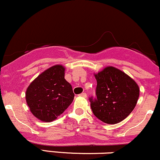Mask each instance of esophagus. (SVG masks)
I'll return each mask as SVG.
<instances>
[{"instance_id":"obj_1","label":"esophagus","mask_w":160,"mask_h":160,"mask_svg":"<svg viewBox=\"0 0 160 160\" xmlns=\"http://www.w3.org/2000/svg\"><path fill=\"white\" fill-rule=\"evenodd\" d=\"M80 95V97H83V98H86V96H87V95H86V94L85 92H82L80 95Z\"/></svg>"}]
</instances>
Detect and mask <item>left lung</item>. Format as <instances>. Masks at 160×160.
<instances>
[{"instance_id":"8db88e82","label":"left lung","mask_w":160,"mask_h":160,"mask_svg":"<svg viewBox=\"0 0 160 160\" xmlns=\"http://www.w3.org/2000/svg\"><path fill=\"white\" fill-rule=\"evenodd\" d=\"M94 76L97 97L89 98L92 113L105 123H118L136 106L140 92L138 86L126 73L112 66L104 68Z\"/></svg>"}]
</instances>
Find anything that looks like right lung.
Wrapping results in <instances>:
<instances>
[{"instance_id":"obj_1","label":"right lung","mask_w":160,"mask_h":160,"mask_svg":"<svg viewBox=\"0 0 160 160\" xmlns=\"http://www.w3.org/2000/svg\"><path fill=\"white\" fill-rule=\"evenodd\" d=\"M65 71L64 66L53 65L38 75L27 88L28 106L42 122L56 120L74 100L72 86L65 79Z\"/></svg>"}]
</instances>
